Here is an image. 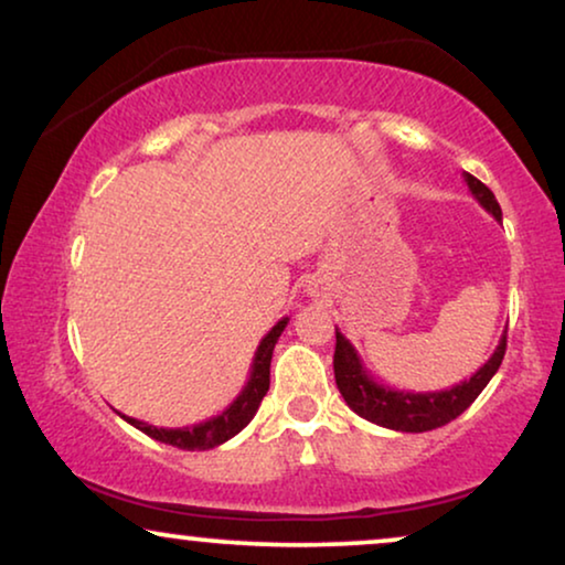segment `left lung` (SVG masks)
Masks as SVG:
<instances>
[{"instance_id": "left-lung-1", "label": "left lung", "mask_w": 565, "mask_h": 565, "mask_svg": "<svg viewBox=\"0 0 565 565\" xmlns=\"http://www.w3.org/2000/svg\"><path fill=\"white\" fill-rule=\"evenodd\" d=\"M470 195L478 200V205L493 218L501 221V207L493 198V192L486 188L481 180L473 174L462 172ZM507 352V331L499 339V347L493 350L483 367H478L468 381H460L458 385L445 391H398L391 385L377 383L370 370L362 365L358 350H354L350 339L337 329V350H334V377L337 388L342 393L347 406L362 419L377 424V427L396 429V431H429L437 427H445L447 422L458 419L473 401L481 396V391L489 385V381L497 375V370L504 360Z\"/></svg>"}]
</instances>
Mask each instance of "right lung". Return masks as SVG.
Listing matches in <instances>:
<instances>
[{
    "instance_id": "right-lung-1",
    "label": "right lung",
    "mask_w": 565,
    "mask_h": 565,
    "mask_svg": "<svg viewBox=\"0 0 565 565\" xmlns=\"http://www.w3.org/2000/svg\"><path fill=\"white\" fill-rule=\"evenodd\" d=\"M288 316L275 323L273 329L267 331L265 339H262L257 352H254L252 360V370H249V381L242 388V393L231 401V404L223 408L218 416H211V419L192 424V427H177V429H167V427H153V424L138 422L134 416L120 414L130 427L141 429L143 435H149L151 439H159V443L180 447V450H213L223 443H228L231 437H236L246 424L254 419L257 408L262 404V398L267 396L269 391V362H273V350L277 344V339L288 327Z\"/></svg>"
}]
</instances>
